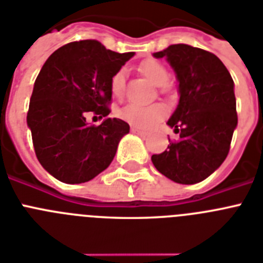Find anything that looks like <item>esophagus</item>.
<instances>
[{
    "label": "esophagus",
    "instance_id": "obj_1",
    "mask_svg": "<svg viewBox=\"0 0 263 263\" xmlns=\"http://www.w3.org/2000/svg\"><path fill=\"white\" fill-rule=\"evenodd\" d=\"M131 132L132 134H136V135H139V136H142V138H146L147 136V132L142 131V129H139V128H136V127H131Z\"/></svg>",
    "mask_w": 263,
    "mask_h": 263
}]
</instances>
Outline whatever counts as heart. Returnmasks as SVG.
Instances as JSON below:
<instances>
[{"label":"heart","instance_id":"obj_1","mask_svg":"<svg viewBox=\"0 0 263 263\" xmlns=\"http://www.w3.org/2000/svg\"><path fill=\"white\" fill-rule=\"evenodd\" d=\"M140 70L147 80L155 86H163L168 80V72L161 62L148 59L140 65ZM125 89V69L113 74L110 80V91L115 97L120 98ZM119 116L138 128H150L166 116V108L162 104H136L131 102L119 110Z\"/></svg>","mask_w":263,"mask_h":263}]
</instances>
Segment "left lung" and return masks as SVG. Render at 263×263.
<instances>
[{"label":"left lung","mask_w":263,"mask_h":263,"mask_svg":"<svg viewBox=\"0 0 263 263\" xmlns=\"http://www.w3.org/2000/svg\"><path fill=\"white\" fill-rule=\"evenodd\" d=\"M154 58L166 61L178 81V105L167 125L180 135L167 150L153 155L158 172L192 185L205 180L227 158L238 125L234 81L223 62L201 48L172 44Z\"/></svg>","instance_id":"1"}]
</instances>
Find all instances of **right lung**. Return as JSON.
Segmentation results:
<instances>
[{"label":"right lung","instance_id":"obj_1","mask_svg":"<svg viewBox=\"0 0 263 263\" xmlns=\"http://www.w3.org/2000/svg\"><path fill=\"white\" fill-rule=\"evenodd\" d=\"M135 52H113L97 40L58 48L43 65L27 115L40 165L57 180L82 183L104 172L129 125L110 119V80ZM106 120L89 126L87 114Z\"/></svg>","mask_w":263,"mask_h":263}]
</instances>
